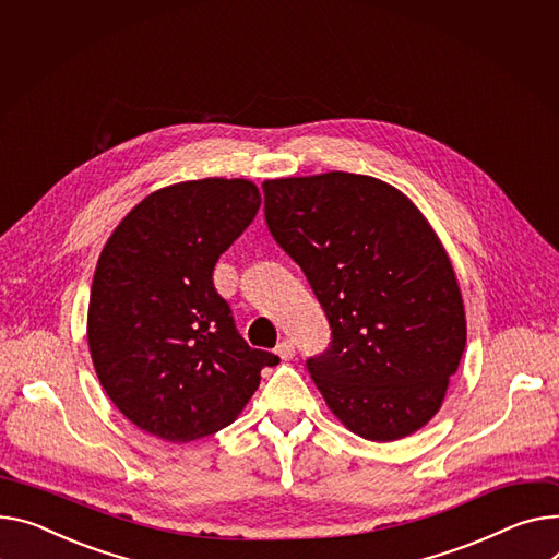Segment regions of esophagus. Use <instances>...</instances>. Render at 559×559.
Segmentation results:
<instances>
[{
    "mask_svg": "<svg viewBox=\"0 0 559 559\" xmlns=\"http://www.w3.org/2000/svg\"><path fill=\"white\" fill-rule=\"evenodd\" d=\"M294 342H289V340H283L278 346H276V355L283 359V361H289L292 357H294Z\"/></svg>",
    "mask_w": 559,
    "mask_h": 559,
    "instance_id": "1",
    "label": "esophagus"
}]
</instances>
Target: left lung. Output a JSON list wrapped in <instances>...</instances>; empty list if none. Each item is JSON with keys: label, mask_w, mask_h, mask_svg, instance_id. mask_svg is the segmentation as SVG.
I'll return each mask as SVG.
<instances>
[{"label": "left lung", "mask_w": 559, "mask_h": 559, "mask_svg": "<svg viewBox=\"0 0 559 559\" xmlns=\"http://www.w3.org/2000/svg\"><path fill=\"white\" fill-rule=\"evenodd\" d=\"M265 219L321 304L332 342L306 361L330 412L366 440L425 427L467 328L448 251L416 204L353 173L267 179Z\"/></svg>", "instance_id": "obj_1"}]
</instances>
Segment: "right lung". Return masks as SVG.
<instances>
[{
  "instance_id": "obj_1",
  "label": "right lung",
  "mask_w": 559,
  "mask_h": 559,
  "mask_svg": "<svg viewBox=\"0 0 559 559\" xmlns=\"http://www.w3.org/2000/svg\"><path fill=\"white\" fill-rule=\"evenodd\" d=\"M258 209L247 179L181 181L141 200L103 247L87 342L100 386L139 429L168 442L211 436L281 361L240 337L213 285Z\"/></svg>"
}]
</instances>
